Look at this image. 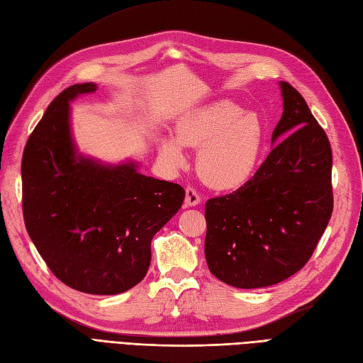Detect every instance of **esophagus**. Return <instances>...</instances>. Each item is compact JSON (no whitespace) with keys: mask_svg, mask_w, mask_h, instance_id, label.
<instances>
[{"mask_svg":"<svg viewBox=\"0 0 363 363\" xmlns=\"http://www.w3.org/2000/svg\"><path fill=\"white\" fill-rule=\"evenodd\" d=\"M184 203H186V206H199L201 203L200 194L196 192V189L192 188V186H188V188H186Z\"/></svg>","mask_w":363,"mask_h":363,"instance_id":"obj_1","label":"esophagus"}]
</instances>
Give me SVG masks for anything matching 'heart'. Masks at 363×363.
Segmentation results:
<instances>
[{"label": "heart", "mask_w": 363, "mask_h": 363, "mask_svg": "<svg viewBox=\"0 0 363 363\" xmlns=\"http://www.w3.org/2000/svg\"><path fill=\"white\" fill-rule=\"evenodd\" d=\"M265 139L256 113L230 100H219L183 115L174 136L159 140L160 156L172 167L184 163L183 145L200 147L196 169L215 189H235L255 171Z\"/></svg>", "instance_id": "obj_1"}]
</instances>
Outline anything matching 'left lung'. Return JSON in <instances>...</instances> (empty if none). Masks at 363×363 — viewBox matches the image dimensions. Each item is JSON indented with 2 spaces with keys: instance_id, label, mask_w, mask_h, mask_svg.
Listing matches in <instances>:
<instances>
[{
  "instance_id": "obj_1",
  "label": "left lung",
  "mask_w": 363,
  "mask_h": 363,
  "mask_svg": "<svg viewBox=\"0 0 363 363\" xmlns=\"http://www.w3.org/2000/svg\"><path fill=\"white\" fill-rule=\"evenodd\" d=\"M283 115L256 174L232 194L207 200L204 256L216 279L265 288L298 272L333 212L332 147L301 94L280 82Z\"/></svg>"
}]
</instances>
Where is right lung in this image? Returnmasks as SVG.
Listing matches in <instances>:
<instances>
[{
    "mask_svg": "<svg viewBox=\"0 0 363 363\" xmlns=\"http://www.w3.org/2000/svg\"><path fill=\"white\" fill-rule=\"evenodd\" d=\"M94 83L62 91L24 148L23 213L33 244L62 283L84 294L113 295L145 277L151 239L179 212L184 189L147 177L135 163L103 167L75 156L69 101Z\"/></svg>",
    "mask_w": 363,
    "mask_h": 363,
    "instance_id": "right-lung-1",
    "label": "right lung"
}]
</instances>
